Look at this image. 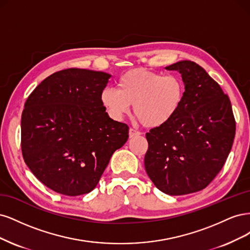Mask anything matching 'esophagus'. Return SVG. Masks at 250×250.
Wrapping results in <instances>:
<instances>
[{
	"label": "esophagus",
	"instance_id": "34e87169",
	"mask_svg": "<svg viewBox=\"0 0 250 250\" xmlns=\"http://www.w3.org/2000/svg\"><path fill=\"white\" fill-rule=\"evenodd\" d=\"M140 132L134 130V128H130V131H128V136H130V138H133L135 136H139Z\"/></svg>",
	"mask_w": 250,
	"mask_h": 250
}]
</instances>
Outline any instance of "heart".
Returning a JSON list of instances; mask_svg holds the SVG:
<instances>
[{
	"instance_id": "heart-1",
	"label": "heart",
	"mask_w": 250,
	"mask_h": 250,
	"mask_svg": "<svg viewBox=\"0 0 250 250\" xmlns=\"http://www.w3.org/2000/svg\"><path fill=\"white\" fill-rule=\"evenodd\" d=\"M185 96L183 80L176 75L135 68L117 81V90L104 88L101 103L114 120H122L133 104L134 114L149 128L166 125L178 113Z\"/></svg>"
}]
</instances>
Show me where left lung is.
Here are the masks:
<instances>
[{"label": "left lung", "mask_w": 250, "mask_h": 250, "mask_svg": "<svg viewBox=\"0 0 250 250\" xmlns=\"http://www.w3.org/2000/svg\"><path fill=\"white\" fill-rule=\"evenodd\" d=\"M165 68L182 75L185 96L171 120L146 133L144 166L159 190L185 195L205 189L221 170L236 122L229 96L198 64L183 60Z\"/></svg>", "instance_id": "8db88e82"}]
</instances>
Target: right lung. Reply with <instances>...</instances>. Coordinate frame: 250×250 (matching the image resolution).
Returning a JSON list of instances; mask_svg holds the SVG:
<instances>
[{
  "mask_svg": "<svg viewBox=\"0 0 250 250\" xmlns=\"http://www.w3.org/2000/svg\"><path fill=\"white\" fill-rule=\"evenodd\" d=\"M111 75L67 68L44 79L21 114V152L47 188L67 196L92 191L128 126L109 117L101 93Z\"/></svg>",
  "mask_w": 250,
  "mask_h": 250,
  "instance_id": "obj_1",
  "label": "right lung"
}]
</instances>
